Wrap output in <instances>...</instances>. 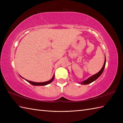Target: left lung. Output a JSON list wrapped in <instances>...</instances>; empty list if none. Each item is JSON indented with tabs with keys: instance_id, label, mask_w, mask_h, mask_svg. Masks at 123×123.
<instances>
[{
	"instance_id": "obj_1",
	"label": "left lung",
	"mask_w": 123,
	"mask_h": 123,
	"mask_svg": "<svg viewBox=\"0 0 123 123\" xmlns=\"http://www.w3.org/2000/svg\"><path fill=\"white\" fill-rule=\"evenodd\" d=\"M106 57L105 56V62H104V66L103 67H102L101 69L99 71L98 73H97L96 74H94L92 76L90 77L89 78H88L87 79H86L84 81H82L81 82H80V84L81 85H88V84H89V83H91L93 82L94 81L96 80V79H97L100 76L101 74H102V73L103 72L104 69H105V65H106Z\"/></svg>"
}]
</instances>
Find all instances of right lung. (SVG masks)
Wrapping results in <instances>:
<instances>
[{
  "label": "right lung",
  "instance_id": "obj_1",
  "mask_svg": "<svg viewBox=\"0 0 123 123\" xmlns=\"http://www.w3.org/2000/svg\"><path fill=\"white\" fill-rule=\"evenodd\" d=\"M21 77V76H20ZM54 75H53V77L52 78V79H50L49 80V81H45V82H33V81H29V80H26V79H24V78H23V77H22V78H23V79H24L26 81H27L28 82H29L30 83H31V85H33V86H45V85H48V84H49V83H50L51 82H52V81H53V80H54Z\"/></svg>",
  "mask_w": 123,
  "mask_h": 123
}]
</instances>
